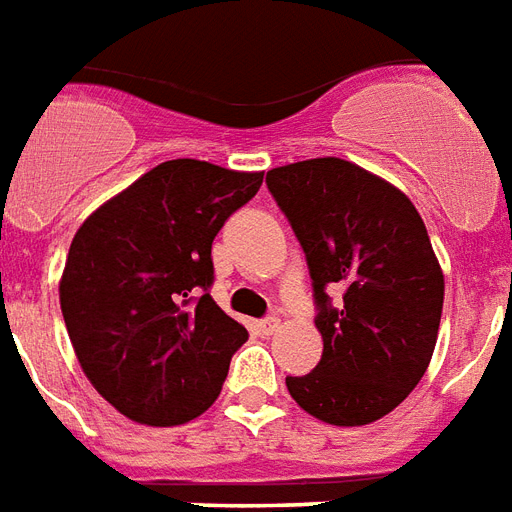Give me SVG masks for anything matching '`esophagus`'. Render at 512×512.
<instances>
[{"label": "esophagus", "mask_w": 512, "mask_h": 512, "mask_svg": "<svg viewBox=\"0 0 512 512\" xmlns=\"http://www.w3.org/2000/svg\"><path fill=\"white\" fill-rule=\"evenodd\" d=\"M259 329L264 334H275L280 329V318L278 315H267V318H261Z\"/></svg>", "instance_id": "1"}]
</instances>
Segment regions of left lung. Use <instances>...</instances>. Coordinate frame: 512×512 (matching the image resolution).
<instances>
[{
  "label": "left lung",
  "mask_w": 512,
  "mask_h": 512,
  "mask_svg": "<svg viewBox=\"0 0 512 512\" xmlns=\"http://www.w3.org/2000/svg\"><path fill=\"white\" fill-rule=\"evenodd\" d=\"M267 188L305 251L324 353L288 394L310 416L364 426L424 378L445 280L413 202L351 161L310 159L267 172ZM329 287L344 288L334 308Z\"/></svg>",
  "instance_id": "8db88e82"
}]
</instances>
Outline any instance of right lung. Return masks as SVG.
<instances>
[{
	"instance_id": "add662e5",
	"label": "right lung",
	"mask_w": 512,
	"mask_h": 512,
	"mask_svg": "<svg viewBox=\"0 0 512 512\" xmlns=\"http://www.w3.org/2000/svg\"><path fill=\"white\" fill-rule=\"evenodd\" d=\"M261 172L164 161L83 221L59 299L86 378L137 424L175 426L221 394L245 326L215 305L213 240Z\"/></svg>"
}]
</instances>
